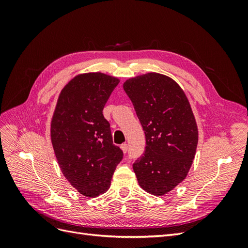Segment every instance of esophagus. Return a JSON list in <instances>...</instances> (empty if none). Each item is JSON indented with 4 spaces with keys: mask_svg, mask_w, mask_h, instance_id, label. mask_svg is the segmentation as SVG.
I'll use <instances>...</instances> for the list:
<instances>
[{
    "mask_svg": "<svg viewBox=\"0 0 248 248\" xmlns=\"http://www.w3.org/2000/svg\"><path fill=\"white\" fill-rule=\"evenodd\" d=\"M121 149L124 153H127V151H128V145H127L126 142H124V144L121 145Z\"/></svg>",
    "mask_w": 248,
    "mask_h": 248,
    "instance_id": "obj_1",
    "label": "esophagus"
}]
</instances>
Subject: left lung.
Wrapping results in <instances>:
<instances>
[{"label":"left lung","mask_w":248,"mask_h":248,"mask_svg":"<svg viewBox=\"0 0 248 248\" xmlns=\"http://www.w3.org/2000/svg\"><path fill=\"white\" fill-rule=\"evenodd\" d=\"M146 137L142 156L134 161L140 186L163 196L185 179L198 145V127L190 104L175 80L148 73L125 81Z\"/></svg>","instance_id":"obj_1"}]
</instances>
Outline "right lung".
I'll return each instance as SVG.
<instances>
[{
	"instance_id": "1",
	"label": "right lung",
	"mask_w": 248,
	"mask_h": 248,
	"mask_svg": "<svg viewBox=\"0 0 248 248\" xmlns=\"http://www.w3.org/2000/svg\"><path fill=\"white\" fill-rule=\"evenodd\" d=\"M119 79L86 73L71 79L59 96L50 136L63 175L81 194L95 198L109 188L123 151L112 142L102 110Z\"/></svg>"
}]
</instances>
